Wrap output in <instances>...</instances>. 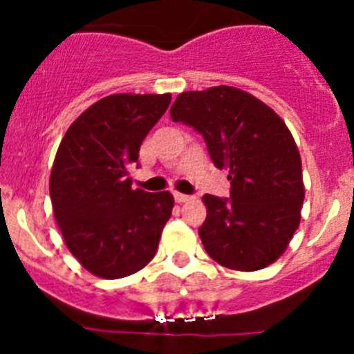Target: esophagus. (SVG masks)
Here are the masks:
<instances>
[{
  "label": "esophagus",
  "mask_w": 354,
  "mask_h": 354,
  "mask_svg": "<svg viewBox=\"0 0 354 354\" xmlns=\"http://www.w3.org/2000/svg\"><path fill=\"white\" fill-rule=\"evenodd\" d=\"M174 196H175V202H179V204H186V202L192 200V196L183 195V193H174Z\"/></svg>",
  "instance_id": "obj_1"
}]
</instances>
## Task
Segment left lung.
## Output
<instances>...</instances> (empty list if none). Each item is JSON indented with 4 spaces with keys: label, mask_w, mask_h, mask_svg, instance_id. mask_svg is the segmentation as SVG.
Here are the masks:
<instances>
[{
    "label": "left lung",
    "mask_w": 354,
    "mask_h": 354,
    "mask_svg": "<svg viewBox=\"0 0 354 354\" xmlns=\"http://www.w3.org/2000/svg\"><path fill=\"white\" fill-rule=\"evenodd\" d=\"M170 115L204 136L232 184L230 200L202 196L207 218L198 234L209 257L236 271L273 264L298 230L305 200L301 158L286 122L227 84L179 93Z\"/></svg>",
    "instance_id": "1"
}]
</instances>
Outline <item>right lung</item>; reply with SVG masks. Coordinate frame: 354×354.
<instances>
[{
    "label": "right lung",
    "mask_w": 354,
    "mask_h": 354,
    "mask_svg": "<svg viewBox=\"0 0 354 354\" xmlns=\"http://www.w3.org/2000/svg\"><path fill=\"white\" fill-rule=\"evenodd\" d=\"M170 101V93L104 97L72 122L56 150L53 212L68 252L95 277H129L158 252L174 196L133 189L129 168Z\"/></svg>",
    "instance_id": "obj_1"
}]
</instances>
